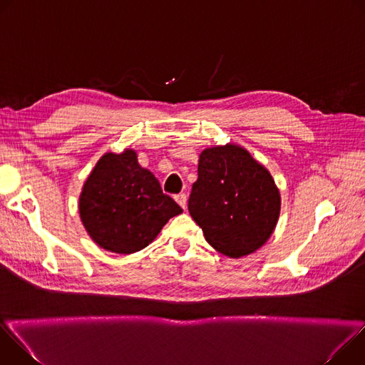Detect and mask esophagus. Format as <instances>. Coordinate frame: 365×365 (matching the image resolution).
<instances>
[{
	"instance_id": "esophagus-1",
	"label": "esophagus",
	"mask_w": 365,
	"mask_h": 365,
	"mask_svg": "<svg viewBox=\"0 0 365 365\" xmlns=\"http://www.w3.org/2000/svg\"><path fill=\"white\" fill-rule=\"evenodd\" d=\"M175 199H176V202L183 207V210H186V203H187V196H186V193H179V195L175 196Z\"/></svg>"
}]
</instances>
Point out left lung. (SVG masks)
<instances>
[{"label": "left lung", "instance_id": "1", "mask_svg": "<svg viewBox=\"0 0 365 365\" xmlns=\"http://www.w3.org/2000/svg\"><path fill=\"white\" fill-rule=\"evenodd\" d=\"M189 214L205 240L231 258L248 255L272 237L280 215V192L270 172L237 145L205 148Z\"/></svg>", "mask_w": 365, "mask_h": 365}]
</instances>
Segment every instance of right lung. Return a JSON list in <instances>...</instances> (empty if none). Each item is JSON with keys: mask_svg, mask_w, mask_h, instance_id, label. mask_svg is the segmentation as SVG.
Here are the masks:
<instances>
[{"mask_svg": "<svg viewBox=\"0 0 365 365\" xmlns=\"http://www.w3.org/2000/svg\"><path fill=\"white\" fill-rule=\"evenodd\" d=\"M134 150L107 153L98 160L79 196L81 221L102 248L131 254L147 247L166 222L182 214Z\"/></svg>", "mask_w": 365, "mask_h": 365, "instance_id": "right-lung-1", "label": "right lung"}]
</instances>
